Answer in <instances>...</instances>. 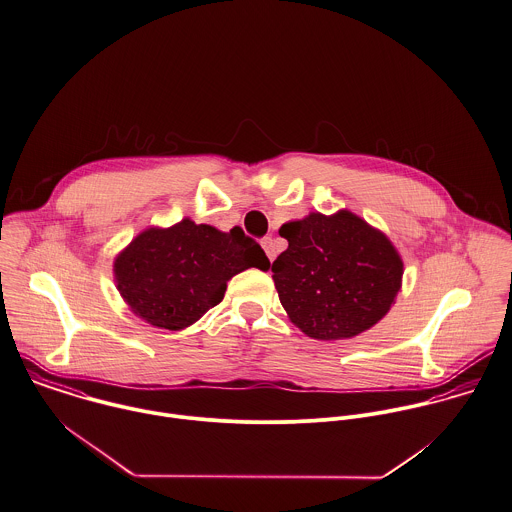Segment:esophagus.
<instances>
[{"label": "esophagus", "mask_w": 512, "mask_h": 512, "mask_svg": "<svg viewBox=\"0 0 512 512\" xmlns=\"http://www.w3.org/2000/svg\"><path fill=\"white\" fill-rule=\"evenodd\" d=\"M261 247L265 249L269 261H273L277 257V249H275V243H273V237H263L261 239Z\"/></svg>", "instance_id": "esophagus-1"}]
</instances>
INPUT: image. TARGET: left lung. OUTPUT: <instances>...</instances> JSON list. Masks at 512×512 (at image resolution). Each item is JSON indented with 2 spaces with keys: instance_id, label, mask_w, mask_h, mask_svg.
<instances>
[{
  "instance_id": "8db88e82",
  "label": "left lung",
  "mask_w": 512,
  "mask_h": 512,
  "mask_svg": "<svg viewBox=\"0 0 512 512\" xmlns=\"http://www.w3.org/2000/svg\"><path fill=\"white\" fill-rule=\"evenodd\" d=\"M279 233L289 247L273 261V281L291 322L307 336L352 338L388 314L404 263L382 231L340 209L308 213Z\"/></svg>"
}]
</instances>
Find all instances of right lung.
Masks as SVG:
<instances>
[{
    "label": "right lung",
    "mask_w": 512,
    "mask_h": 512,
    "mask_svg": "<svg viewBox=\"0 0 512 512\" xmlns=\"http://www.w3.org/2000/svg\"><path fill=\"white\" fill-rule=\"evenodd\" d=\"M249 267L269 269L255 239L239 227L223 233L186 217L134 237L114 259V281L136 316L158 328L182 330L219 305L227 281Z\"/></svg>",
    "instance_id": "right-lung-1"
}]
</instances>
